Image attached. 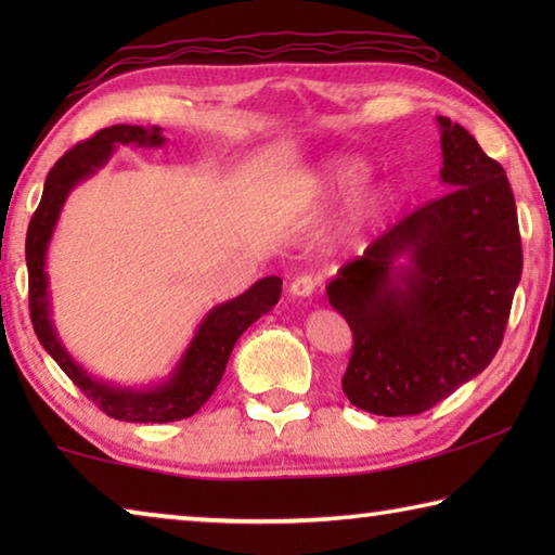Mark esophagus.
I'll list each match as a JSON object with an SVG mask.
<instances>
[{"mask_svg": "<svg viewBox=\"0 0 555 555\" xmlns=\"http://www.w3.org/2000/svg\"><path fill=\"white\" fill-rule=\"evenodd\" d=\"M315 288H318V279L313 274H298V276L291 279V284H288L291 294L298 296V298L313 296Z\"/></svg>", "mask_w": 555, "mask_h": 555, "instance_id": "esophagus-1", "label": "esophagus"}]
</instances>
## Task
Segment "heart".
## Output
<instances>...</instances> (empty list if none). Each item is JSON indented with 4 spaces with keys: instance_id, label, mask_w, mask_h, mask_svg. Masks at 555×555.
<instances>
[{
    "instance_id": "b5f03b06",
    "label": "heart",
    "mask_w": 555,
    "mask_h": 555,
    "mask_svg": "<svg viewBox=\"0 0 555 555\" xmlns=\"http://www.w3.org/2000/svg\"><path fill=\"white\" fill-rule=\"evenodd\" d=\"M370 176V164L360 156L352 154H343V156H333L321 166L318 171V185L325 195H345L352 193L357 186L367 181ZM389 205V193L379 185H367L357 192L350 208H347L345 215V224L350 232H360L367 228L370 222H374L379 215L387 210Z\"/></svg>"
}]
</instances>
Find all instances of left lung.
<instances>
[{
  "mask_svg": "<svg viewBox=\"0 0 555 555\" xmlns=\"http://www.w3.org/2000/svg\"><path fill=\"white\" fill-rule=\"evenodd\" d=\"M450 191L421 205L337 271L327 300L352 331L343 391L377 416H416L492 362L521 279L504 168L438 117ZM406 256V268L396 261Z\"/></svg>",
  "mask_w": 555,
  "mask_h": 555,
  "instance_id": "left-lung-1",
  "label": "left lung"
}]
</instances>
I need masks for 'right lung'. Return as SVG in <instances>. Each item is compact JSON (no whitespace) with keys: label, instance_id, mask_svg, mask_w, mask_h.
Masks as SVG:
<instances>
[{"label":"right lung","instance_id":"obj_1","mask_svg":"<svg viewBox=\"0 0 555 555\" xmlns=\"http://www.w3.org/2000/svg\"><path fill=\"white\" fill-rule=\"evenodd\" d=\"M164 142L166 139L158 127L144 129L137 125H115L100 129L95 137L86 139V142L75 144L46 176L41 203L29 222V232H26L29 311L36 337L41 340L43 350L73 379L75 387L86 393L98 409L117 421H129V424H168V421L193 416L218 389L224 367H228L230 352L234 343L240 340V335L257 318L269 313L281 296V279L267 276L259 279L242 296L215 306L203 318L198 333L193 335L171 377L154 389H121L115 384L90 377L61 345L51 323L46 251H49L51 234L55 230V222H59L65 198H68L75 185L95 173L100 166H105L117 146H162Z\"/></svg>","mask_w":555,"mask_h":555}]
</instances>
